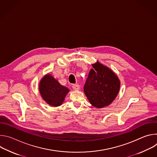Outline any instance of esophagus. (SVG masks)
<instances>
[{"mask_svg":"<svg viewBox=\"0 0 157 157\" xmlns=\"http://www.w3.org/2000/svg\"><path fill=\"white\" fill-rule=\"evenodd\" d=\"M72 87H73V89H74V90H79V86L78 84H73Z\"/></svg>","mask_w":157,"mask_h":157,"instance_id":"1","label":"esophagus"}]
</instances>
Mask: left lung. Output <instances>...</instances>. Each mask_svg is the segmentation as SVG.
Returning a JSON list of instances; mask_svg holds the SVG:
<instances>
[{
  "instance_id": "obj_1",
  "label": "left lung",
  "mask_w": 157,
  "mask_h": 157,
  "mask_svg": "<svg viewBox=\"0 0 157 157\" xmlns=\"http://www.w3.org/2000/svg\"><path fill=\"white\" fill-rule=\"evenodd\" d=\"M84 86L90 103L97 108L109 105L118 94L120 81L116 75L98 61L93 64Z\"/></svg>"
}]
</instances>
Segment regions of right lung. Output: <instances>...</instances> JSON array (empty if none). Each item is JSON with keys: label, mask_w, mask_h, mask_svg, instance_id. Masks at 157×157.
Here are the masks:
<instances>
[{"label": "right lung", "mask_w": 157, "mask_h": 157, "mask_svg": "<svg viewBox=\"0 0 157 157\" xmlns=\"http://www.w3.org/2000/svg\"><path fill=\"white\" fill-rule=\"evenodd\" d=\"M40 93L47 104L52 106H59L64 101L69 89L61 85L52 76L47 75L41 80L39 84Z\"/></svg>", "instance_id": "add662e5"}]
</instances>
